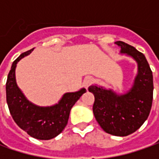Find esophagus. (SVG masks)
Returning a JSON list of instances; mask_svg holds the SVG:
<instances>
[{
  "label": "esophagus",
  "instance_id": "obj_1",
  "mask_svg": "<svg viewBox=\"0 0 159 159\" xmlns=\"http://www.w3.org/2000/svg\"><path fill=\"white\" fill-rule=\"evenodd\" d=\"M93 82H94V78H92V77H86L84 81H83V85L88 89Z\"/></svg>",
  "mask_w": 159,
  "mask_h": 159
}]
</instances>
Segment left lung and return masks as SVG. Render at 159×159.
Masks as SVG:
<instances>
[{
  "label": "left lung",
  "mask_w": 159,
  "mask_h": 159,
  "mask_svg": "<svg viewBox=\"0 0 159 159\" xmlns=\"http://www.w3.org/2000/svg\"><path fill=\"white\" fill-rule=\"evenodd\" d=\"M120 53L134 58L138 73L132 89L124 95L96 85L89 91L94 94L93 112L104 131L116 136H126L139 129L150 115L153 100V76L149 63L143 53L123 41H116Z\"/></svg>",
  "instance_id": "8db88e82"
}]
</instances>
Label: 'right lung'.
Returning <instances> with one entry per match:
<instances>
[{
	"instance_id": "right-lung-1",
	"label": "right lung",
	"mask_w": 159,
	"mask_h": 159,
	"mask_svg": "<svg viewBox=\"0 0 159 159\" xmlns=\"http://www.w3.org/2000/svg\"><path fill=\"white\" fill-rule=\"evenodd\" d=\"M33 49L21 54L12 64L6 82L7 103L14 121L21 129L35 139L50 140L64 130L70 109L87 90L81 89L77 92L66 93L58 103L50 107L37 106L28 101L16 85L15 70L17 62Z\"/></svg>"
}]
</instances>
